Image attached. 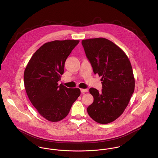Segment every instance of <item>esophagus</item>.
I'll use <instances>...</instances> for the list:
<instances>
[{
    "instance_id": "34e87169",
    "label": "esophagus",
    "mask_w": 158,
    "mask_h": 158,
    "mask_svg": "<svg viewBox=\"0 0 158 158\" xmlns=\"http://www.w3.org/2000/svg\"><path fill=\"white\" fill-rule=\"evenodd\" d=\"M80 90H81V92L83 94V93H85V92H88V89H81Z\"/></svg>"
}]
</instances>
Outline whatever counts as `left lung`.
Listing matches in <instances>:
<instances>
[{
    "mask_svg": "<svg viewBox=\"0 0 158 158\" xmlns=\"http://www.w3.org/2000/svg\"><path fill=\"white\" fill-rule=\"evenodd\" d=\"M82 45L95 74L102 77L100 92L91 88L93 103L87 111L101 124L111 123L120 117L134 92L135 80L131 63L125 53L103 38L83 40Z\"/></svg>",
    "mask_w": 158,
    "mask_h": 158,
    "instance_id": "1",
    "label": "left lung"
}]
</instances>
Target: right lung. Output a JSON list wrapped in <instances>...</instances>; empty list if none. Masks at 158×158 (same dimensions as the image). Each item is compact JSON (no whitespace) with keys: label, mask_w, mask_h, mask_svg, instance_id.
<instances>
[{"label":"right lung","mask_w":158,"mask_h":158,"mask_svg":"<svg viewBox=\"0 0 158 158\" xmlns=\"http://www.w3.org/2000/svg\"><path fill=\"white\" fill-rule=\"evenodd\" d=\"M79 40H56L46 43L28 61L23 74L24 86L32 105L50 122L65 118L80 96L79 88L58 85L65 61Z\"/></svg>","instance_id":"1"}]
</instances>
